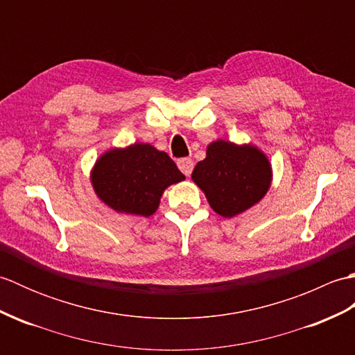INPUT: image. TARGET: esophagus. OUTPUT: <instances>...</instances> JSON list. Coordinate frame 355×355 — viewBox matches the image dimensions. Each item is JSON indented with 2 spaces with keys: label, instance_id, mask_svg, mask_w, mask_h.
Masks as SVG:
<instances>
[{
  "label": "esophagus",
  "instance_id": "1",
  "mask_svg": "<svg viewBox=\"0 0 355 355\" xmlns=\"http://www.w3.org/2000/svg\"><path fill=\"white\" fill-rule=\"evenodd\" d=\"M178 164V169L182 171L186 177H189L192 173V169H193V162L191 160V158H180V160L177 162Z\"/></svg>",
  "mask_w": 355,
  "mask_h": 355
}]
</instances>
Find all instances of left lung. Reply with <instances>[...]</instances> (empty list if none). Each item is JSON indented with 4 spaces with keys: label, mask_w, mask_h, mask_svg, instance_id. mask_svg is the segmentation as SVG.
<instances>
[{
    "label": "left lung",
    "mask_w": 355,
    "mask_h": 355,
    "mask_svg": "<svg viewBox=\"0 0 355 355\" xmlns=\"http://www.w3.org/2000/svg\"><path fill=\"white\" fill-rule=\"evenodd\" d=\"M192 180L218 215L232 218L263 198L271 184V164L253 145L216 140L195 166Z\"/></svg>",
    "instance_id": "8db88e82"
}]
</instances>
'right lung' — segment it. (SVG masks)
<instances>
[{
	"label": "right lung",
	"instance_id": "1",
	"mask_svg": "<svg viewBox=\"0 0 355 355\" xmlns=\"http://www.w3.org/2000/svg\"><path fill=\"white\" fill-rule=\"evenodd\" d=\"M184 175L172 158L148 143L107 150L92 171L94 192L119 214L150 216L166 187Z\"/></svg>",
	"mask_w": 355,
	"mask_h": 355
}]
</instances>
